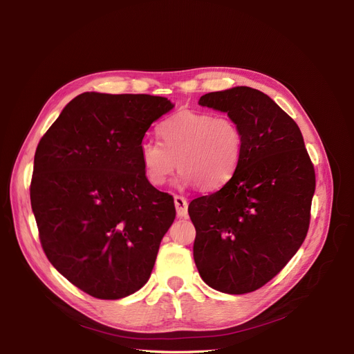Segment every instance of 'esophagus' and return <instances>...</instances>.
<instances>
[{"mask_svg":"<svg viewBox=\"0 0 354 354\" xmlns=\"http://www.w3.org/2000/svg\"><path fill=\"white\" fill-rule=\"evenodd\" d=\"M174 203H176V209H177V216L180 218H186L187 217V199L183 196H174Z\"/></svg>","mask_w":354,"mask_h":354,"instance_id":"1","label":"esophagus"}]
</instances>
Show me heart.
Returning <instances> with one entry per match:
<instances>
[{
  "mask_svg": "<svg viewBox=\"0 0 354 354\" xmlns=\"http://www.w3.org/2000/svg\"><path fill=\"white\" fill-rule=\"evenodd\" d=\"M160 143L140 145V164L149 183L164 186L176 168L181 186L216 190L236 173L243 153V131L230 116L185 109L158 127Z\"/></svg>",
  "mask_w": 354,
  "mask_h": 354,
  "instance_id": "1",
  "label": "heart"
}]
</instances>
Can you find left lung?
Segmentation results:
<instances>
[{"label": "left lung", "mask_w": 354, "mask_h": 354, "mask_svg": "<svg viewBox=\"0 0 354 354\" xmlns=\"http://www.w3.org/2000/svg\"><path fill=\"white\" fill-rule=\"evenodd\" d=\"M243 131L236 173L220 190L189 203L194 259L207 285L226 294L264 286L307 236L315 167L295 121L269 95L234 87L202 95Z\"/></svg>", "instance_id": "obj_1"}]
</instances>
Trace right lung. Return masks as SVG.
<instances>
[{
    "mask_svg": "<svg viewBox=\"0 0 354 354\" xmlns=\"http://www.w3.org/2000/svg\"><path fill=\"white\" fill-rule=\"evenodd\" d=\"M174 108L151 94L82 93L38 143L30 205L48 261L81 291L118 299L151 277L174 199L140 164L149 127Z\"/></svg>",
    "mask_w": 354,
    "mask_h": 354,
    "instance_id": "right-lung-1",
    "label": "right lung"
}]
</instances>
